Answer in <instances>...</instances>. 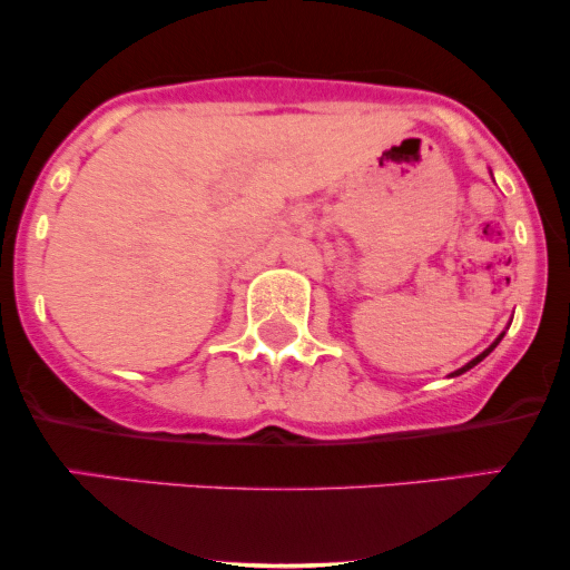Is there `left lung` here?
Here are the masks:
<instances>
[{"mask_svg": "<svg viewBox=\"0 0 570 570\" xmlns=\"http://www.w3.org/2000/svg\"><path fill=\"white\" fill-rule=\"evenodd\" d=\"M501 337H503V335H499V337H495V343H493V345H490V348H485V351H482V353H480V356H476V358H472V362H469V364H463V367H461V370H455V372H453V377H455V375H463V372H466V370H472V367H476V364H480V362H482V358H485V356H488V353H490V351H493V348H495V345H499V343H501Z\"/></svg>", "mask_w": 570, "mask_h": 570, "instance_id": "1", "label": "left lung"}]
</instances>
